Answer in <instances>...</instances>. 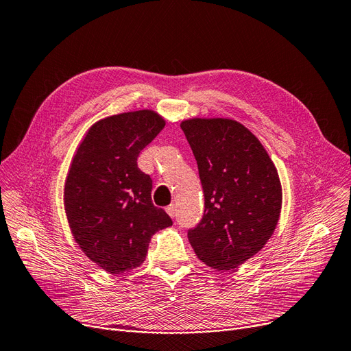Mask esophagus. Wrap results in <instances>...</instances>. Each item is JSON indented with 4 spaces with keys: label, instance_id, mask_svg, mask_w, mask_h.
Instances as JSON below:
<instances>
[{
    "label": "esophagus",
    "instance_id": "1",
    "mask_svg": "<svg viewBox=\"0 0 351 351\" xmlns=\"http://www.w3.org/2000/svg\"><path fill=\"white\" fill-rule=\"evenodd\" d=\"M165 211H167V214H169L171 219H174V217L177 215V207H176V204H170V206H167L165 207Z\"/></svg>",
    "mask_w": 351,
    "mask_h": 351
}]
</instances>
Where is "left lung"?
Returning <instances> with one entry per match:
<instances>
[{
    "label": "left lung",
    "mask_w": 351,
    "mask_h": 351,
    "mask_svg": "<svg viewBox=\"0 0 351 351\" xmlns=\"http://www.w3.org/2000/svg\"><path fill=\"white\" fill-rule=\"evenodd\" d=\"M197 160L204 215L189 231L199 261L217 271L237 269L273 236L282 189L260 140L231 119H193L180 124Z\"/></svg>",
    "instance_id": "1"
}]
</instances>
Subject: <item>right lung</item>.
Segmentation results:
<instances>
[{"label":"right lung","instance_id":"add662e5","mask_svg":"<svg viewBox=\"0 0 351 351\" xmlns=\"http://www.w3.org/2000/svg\"><path fill=\"white\" fill-rule=\"evenodd\" d=\"M164 125V117L147 108L98 120L66 173L64 210L74 241L110 274L140 267L154 232L173 224L153 204V181L137 167L140 152Z\"/></svg>","mask_w":351,"mask_h":351}]
</instances>
